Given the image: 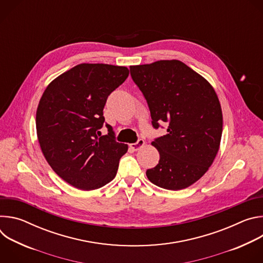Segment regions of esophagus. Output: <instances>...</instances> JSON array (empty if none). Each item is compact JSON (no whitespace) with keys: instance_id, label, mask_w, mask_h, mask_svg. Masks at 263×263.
Instances as JSON below:
<instances>
[{"instance_id":"34e87169","label":"esophagus","mask_w":263,"mask_h":263,"mask_svg":"<svg viewBox=\"0 0 263 263\" xmlns=\"http://www.w3.org/2000/svg\"><path fill=\"white\" fill-rule=\"evenodd\" d=\"M144 143L145 142H144L143 139H138L135 143H131L129 146H130L132 151H138V149H140L144 145Z\"/></svg>"}]
</instances>
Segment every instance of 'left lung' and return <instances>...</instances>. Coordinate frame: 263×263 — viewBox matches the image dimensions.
Wrapping results in <instances>:
<instances>
[{"instance_id":"obj_1","label":"left lung","mask_w":263,"mask_h":263,"mask_svg":"<svg viewBox=\"0 0 263 263\" xmlns=\"http://www.w3.org/2000/svg\"><path fill=\"white\" fill-rule=\"evenodd\" d=\"M130 72L147 102L153 127L168 125L167 134L152 141L160 159L146 177L161 189L184 190L204 176L218 152L222 114L217 95L180 60L131 65Z\"/></svg>"}]
</instances>
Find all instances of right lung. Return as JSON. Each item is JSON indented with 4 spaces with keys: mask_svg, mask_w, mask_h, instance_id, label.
<instances>
[{
    "mask_svg": "<svg viewBox=\"0 0 263 263\" xmlns=\"http://www.w3.org/2000/svg\"><path fill=\"white\" fill-rule=\"evenodd\" d=\"M129 76L126 66L81 63L61 73L44 91L36 110V132L53 171L81 191L114 180L128 144L118 142L111 126L101 135L108 96Z\"/></svg>",
    "mask_w": 263,
    "mask_h": 263,
    "instance_id": "1",
    "label": "right lung"
}]
</instances>
